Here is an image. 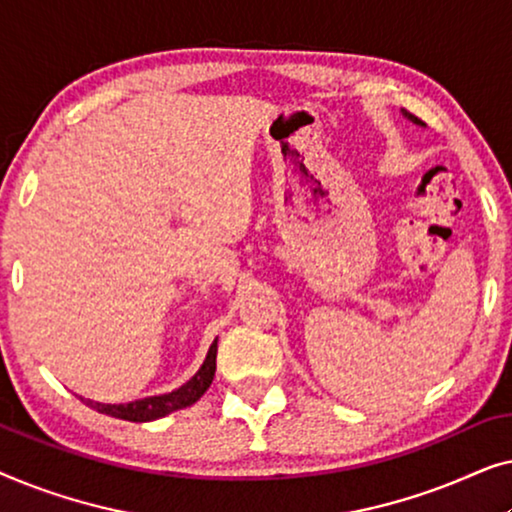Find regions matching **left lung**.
I'll return each mask as SVG.
<instances>
[{"mask_svg":"<svg viewBox=\"0 0 512 512\" xmlns=\"http://www.w3.org/2000/svg\"><path fill=\"white\" fill-rule=\"evenodd\" d=\"M401 111H403V116H405V118H408V121H412V123H415V125H424L422 121H419V118H417V116H412V114H410V111H405V109H401Z\"/></svg>","mask_w":512,"mask_h":512,"instance_id":"8db88e82","label":"left lung"}]
</instances>
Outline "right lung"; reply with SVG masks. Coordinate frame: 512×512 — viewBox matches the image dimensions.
<instances>
[{
	"instance_id": "1",
	"label": "right lung",
	"mask_w": 512,
	"mask_h": 512,
	"mask_svg": "<svg viewBox=\"0 0 512 512\" xmlns=\"http://www.w3.org/2000/svg\"><path fill=\"white\" fill-rule=\"evenodd\" d=\"M216 342H219V338H214L212 345H209V352L205 356V361H202L198 373H195L188 382L181 384L179 389L167 391V394L137 398V401H130V403H97V401H90V398H83V396H79V398L86 405H90L93 410L102 412V415L125 419V422H153V419L170 415V412H174V410L188 408V405H193L202 394H205V391L209 389V384H212V380H214Z\"/></svg>"
}]
</instances>
